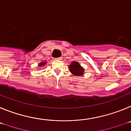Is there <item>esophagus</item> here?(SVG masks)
I'll use <instances>...</instances> for the list:
<instances>
[{
	"instance_id": "1",
	"label": "esophagus",
	"mask_w": 131,
	"mask_h": 131,
	"mask_svg": "<svg viewBox=\"0 0 131 131\" xmlns=\"http://www.w3.org/2000/svg\"><path fill=\"white\" fill-rule=\"evenodd\" d=\"M55 60H59V61H60V60H61L62 59V58L61 57H59V58H55Z\"/></svg>"
}]
</instances>
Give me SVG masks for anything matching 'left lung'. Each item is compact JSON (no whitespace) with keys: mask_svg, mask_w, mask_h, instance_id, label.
Listing matches in <instances>:
<instances>
[{"mask_svg":"<svg viewBox=\"0 0 131 131\" xmlns=\"http://www.w3.org/2000/svg\"><path fill=\"white\" fill-rule=\"evenodd\" d=\"M69 70L70 72L74 76H82L84 74V71L83 67H82L77 61L72 62L71 64L69 65Z\"/></svg>","mask_w":131,"mask_h":131,"instance_id":"left-lung-1","label":"left lung"}]
</instances>
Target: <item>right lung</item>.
<instances>
[{
    "label": "right lung",
    "mask_w": 131,
    "mask_h": 131,
    "mask_svg": "<svg viewBox=\"0 0 131 131\" xmlns=\"http://www.w3.org/2000/svg\"><path fill=\"white\" fill-rule=\"evenodd\" d=\"M46 63H47V62H45H45H41L39 64V67H42V66L45 65Z\"/></svg>",
    "instance_id": "obj_1"
}]
</instances>
